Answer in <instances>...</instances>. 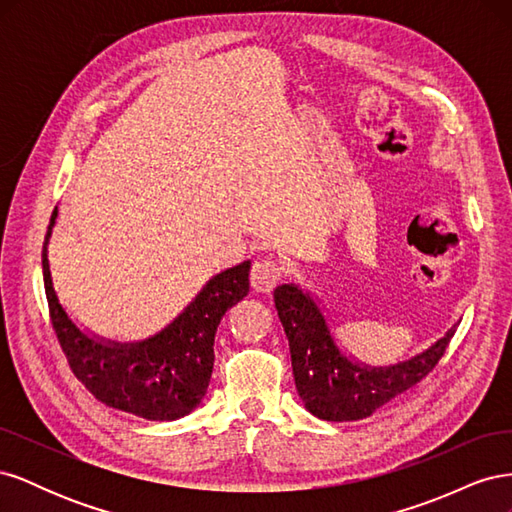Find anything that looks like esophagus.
Returning a JSON list of instances; mask_svg holds the SVG:
<instances>
[{
	"label": "esophagus",
	"mask_w": 512,
	"mask_h": 512,
	"mask_svg": "<svg viewBox=\"0 0 512 512\" xmlns=\"http://www.w3.org/2000/svg\"><path fill=\"white\" fill-rule=\"evenodd\" d=\"M286 275V267L273 258H260L252 267V286L258 292H271Z\"/></svg>",
	"instance_id": "obj_1"
}]
</instances>
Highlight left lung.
Returning a JSON list of instances; mask_svg holds the SVG:
<instances>
[{"instance_id":"8db88e82","label":"left lung","mask_w":512,"mask_h":512,"mask_svg":"<svg viewBox=\"0 0 512 512\" xmlns=\"http://www.w3.org/2000/svg\"><path fill=\"white\" fill-rule=\"evenodd\" d=\"M288 337L294 384L305 408L322 421H359L410 391L438 365L455 327L429 350L391 367H365L339 352L327 320L307 292L282 284L273 292Z\"/></svg>"}]
</instances>
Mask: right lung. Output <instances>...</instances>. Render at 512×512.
I'll return each instance as SVG.
<instances>
[{
  "instance_id": "add662e5",
  "label": "right lung",
  "mask_w": 512,
  "mask_h": 512,
  "mask_svg": "<svg viewBox=\"0 0 512 512\" xmlns=\"http://www.w3.org/2000/svg\"><path fill=\"white\" fill-rule=\"evenodd\" d=\"M51 215L42 247V275L51 324L72 374L108 408L147 421H175L203 401L213 371V339L228 309L250 290V267L218 273L164 331L138 344H117L83 333L61 307L49 269L46 243L55 226Z\"/></svg>"
}]
</instances>
